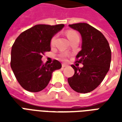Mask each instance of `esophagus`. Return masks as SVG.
<instances>
[{
    "instance_id": "34e87169",
    "label": "esophagus",
    "mask_w": 122,
    "mask_h": 122,
    "mask_svg": "<svg viewBox=\"0 0 122 122\" xmlns=\"http://www.w3.org/2000/svg\"><path fill=\"white\" fill-rule=\"evenodd\" d=\"M66 66H67V65H66V64L65 63H63L62 64V67H66Z\"/></svg>"
}]
</instances>
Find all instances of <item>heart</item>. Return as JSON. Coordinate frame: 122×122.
Instances as JSON below:
<instances>
[{"mask_svg": "<svg viewBox=\"0 0 122 122\" xmlns=\"http://www.w3.org/2000/svg\"><path fill=\"white\" fill-rule=\"evenodd\" d=\"M66 35L67 38H69V40H70V42H72V40H75V39H79V36L78 35V33H77L76 31H74V30H67L66 32ZM56 36H53V37L51 38V39L50 40V44L51 45H53L54 44V43L56 42ZM59 58L61 60H63V61H65L66 59V57H67V54L66 53H61L60 54L59 56Z\"/></svg>", "mask_w": 122, "mask_h": 122, "instance_id": "heart-1", "label": "heart"}]
</instances>
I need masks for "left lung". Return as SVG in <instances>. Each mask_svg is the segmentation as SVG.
Wrapping results in <instances>:
<instances>
[{"instance_id":"left-lung-1","label":"left lung","mask_w":122,"mask_h":122,"mask_svg":"<svg viewBox=\"0 0 122 122\" xmlns=\"http://www.w3.org/2000/svg\"><path fill=\"white\" fill-rule=\"evenodd\" d=\"M69 27L82 36V50L77 54L76 63H82L83 66L79 68L72 65L74 74L68 78V82L75 92L89 93L99 86L110 69V46L99 30L87 23H75Z\"/></svg>"}]
</instances>
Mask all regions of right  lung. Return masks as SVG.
<instances>
[{
  "mask_svg": "<svg viewBox=\"0 0 122 122\" xmlns=\"http://www.w3.org/2000/svg\"><path fill=\"white\" fill-rule=\"evenodd\" d=\"M63 27V24L36 25L21 33L15 40L10 65L17 82L25 90L42 91L48 86L52 72L61 68L57 60L48 65L43 64L41 59L51 50V38Z\"/></svg>",
  "mask_w": 122,
  "mask_h": 122,
  "instance_id": "right-lung-1",
  "label": "right lung"
}]
</instances>
